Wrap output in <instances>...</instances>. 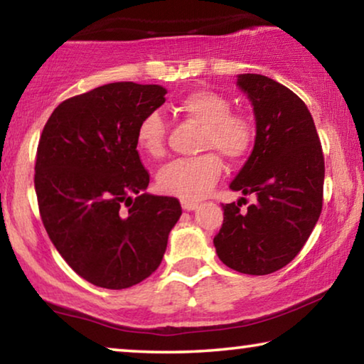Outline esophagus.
Wrapping results in <instances>:
<instances>
[{"mask_svg":"<svg viewBox=\"0 0 364 364\" xmlns=\"http://www.w3.org/2000/svg\"><path fill=\"white\" fill-rule=\"evenodd\" d=\"M197 205H198L197 202H192V200H182V208H183V210H187V212L196 210Z\"/></svg>","mask_w":364,"mask_h":364,"instance_id":"34e87169","label":"esophagus"}]
</instances>
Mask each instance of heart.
Returning <instances> with one entry per match:
<instances>
[{
	"mask_svg": "<svg viewBox=\"0 0 364 364\" xmlns=\"http://www.w3.org/2000/svg\"><path fill=\"white\" fill-rule=\"evenodd\" d=\"M177 114L200 126L198 151H215L228 161L245 157L255 142V126L242 112H232V102L210 89H193L173 104ZM137 147L149 157L166 152V124L157 112H149L136 131ZM222 162L213 152L167 164L157 173V187L183 200H198L215 186Z\"/></svg>",
	"mask_w": 364,
	"mask_h": 364,
	"instance_id": "1",
	"label": "heart"
}]
</instances>
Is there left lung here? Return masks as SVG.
I'll list each match as a JSON object with an SVG mask.
<instances>
[{"label": "left lung", "mask_w": 364, "mask_h": 364, "mask_svg": "<svg viewBox=\"0 0 364 364\" xmlns=\"http://www.w3.org/2000/svg\"><path fill=\"white\" fill-rule=\"evenodd\" d=\"M237 84L253 106L257 136L230 188L257 200L245 210V197L222 203L213 245L232 270L268 275L300 253L320 218L325 157L311 114L295 92L262 74H240Z\"/></svg>", "instance_id": "left-lung-1"}]
</instances>
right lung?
<instances>
[{"label": "right lung", "mask_w": 364, "mask_h": 364, "mask_svg": "<svg viewBox=\"0 0 364 364\" xmlns=\"http://www.w3.org/2000/svg\"><path fill=\"white\" fill-rule=\"evenodd\" d=\"M157 84L111 82L54 109L39 137L34 188L49 238L84 280L137 285L161 265L178 217L176 197L144 193L142 117L166 102Z\"/></svg>", "instance_id": "right-lung-1"}]
</instances>
